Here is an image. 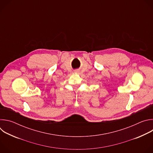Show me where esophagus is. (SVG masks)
Segmentation results:
<instances>
[{
	"label": "esophagus",
	"instance_id": "obj_1",
	"mask_svg": "<svg viewBox=\"0 0 153 153\" xmlns=\"http://www.w3.org/2000/svg\"><path fill=\"white\" fill-rule=\"evenodd\" d=\"M76 73H79V70H76Z\"/></svg>",
	"mask_w": 153,
	"mask_h": 153
}]
</instances>
